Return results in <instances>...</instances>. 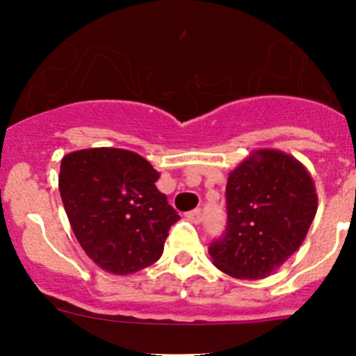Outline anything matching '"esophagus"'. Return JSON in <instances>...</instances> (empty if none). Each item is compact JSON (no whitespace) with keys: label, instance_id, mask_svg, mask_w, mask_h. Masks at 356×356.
I'll use <instances>...</instances> for the list:
<instances>
[{"label":"esophagus","instance_id":"34e87169","mask_svg":"<svg viewBox=\"0 0 356 356\" xmlns=\"http://www.w3.org/2000/svg\"><path fill=\"white\" fill-rule=\"evenodd\" d=\"M186 217H188V220L193 222V224H200L201 218H203V213H201V210H193L189 211V213H186Z\"/></svg>","mask_w":356,"mask_h":356}]
</instances>
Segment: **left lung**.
I'll return each mask as SVG.
<instances>
[{"instance_id": "1", "label": "left lung", "mask_w": 356, "mask_h": 356, "mask_svg": "<svg viewBox=\"0 0 356 356\" xmlns=\"http://www.w3.org/2000/svg\"><path fill=\"white\" fill-rule=\"evenodd\" d=\"M227 227L208 248L236 279H264L301 246L317 213L307 168L279 149H257L229 174Z\"/></svg>"}]
</instances>
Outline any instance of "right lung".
<instances>
[{
	"label": "right lung",
	"instance_id": "add662e5",
	"mask_svg": "<svg viewBox=\"0 0 356 356\" xmlns=\"http://www.w3.org/2000/svg\"><path fill=\"white\" fill-rule=\"evenodd\" d=\"M146 158L120 148H89L62 158L60 196L79 245L103 270L127 275L163 253L179 215L156 189Z\"/></svg>",
	"mask_w": 356,
	"mask_h": 356
}]
</instances>
